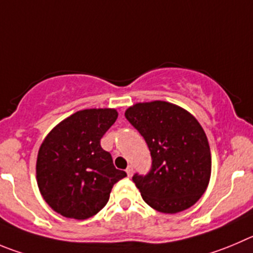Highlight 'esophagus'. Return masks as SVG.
<instances>
[{
  "label": "esophagus",
  "instance_id": "esophagus-1",
  "mask_svg": "<svg viewBox=\"0 0 253 253\" xmlns=\"http://www.w3.org/2000/svg\"><path fill=\"white\" fill-rule=\"evenodd\" d=\"M126 173H127V176L131 177L132 174H133V167H132V166L127 167V169H126Z\"/></svg>",
  "mask_w": 253,
  "mask_h": 253
}]
</instances>
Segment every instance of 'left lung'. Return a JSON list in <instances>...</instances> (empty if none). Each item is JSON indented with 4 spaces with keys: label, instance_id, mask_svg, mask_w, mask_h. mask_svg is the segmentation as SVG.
<instances>
[{
    "label": "left lung",
    "instance_id": "left-lung-1",
    "mask_svg": "<svg viewBox=\"0 0 253 253\" xmlns=\"http://www.w3.org/2000/svg\"><path fill=\"white\" fill-rule=\"evenodd\" d=\"M148 146L152 166L132 181L143 201L164 213H177L201 198L211 177V151L197 120L165 101L136 103L125 112Z\"/></svg>",
    "mask_w": 253,
    "mask_h": 253
}]
</instances>
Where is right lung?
Segmentation results:
<instances>
[{
	"mask_svg": "<svg viewBox=\"0 0 253 253\" xmlns=\"http://www.w3.org/2000/svg\"><path fill=\"white\" fill-rule=\"evenodd\" d=\"M115 108L77 111L52 129L39 150L40 192L63 217L86 219L100 212L127 173L113 166L101 138L117 120Z\"/></svg>",
	"mask_w": 253,
	"mask_h": 253,
	"instance_id": "right-lung-1",
	"label": "right lung"
}]
</instances>
